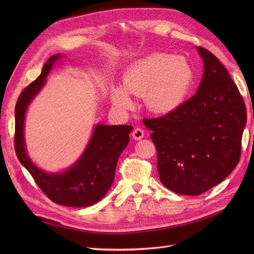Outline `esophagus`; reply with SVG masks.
Listing matches in <instances>:
<instances>
[{
    "label": "esophagus",
    "instance_id": "1",
    "mask_svg": "<svg viewBox=\"0 0 254 254\" xmlns=\"http://www.w3.org/2000/svg\"><path fill=\"white\" fill-rule=\"evenodd\" d=\"M131 137L134 138L135 140H141L144 137V130L140 127L135 128L131 132Z\"/></svg>",
    "mask_w": 254,
    "mask_h": 254
}]
</instances>
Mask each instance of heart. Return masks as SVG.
Instances as JSON below:
<instances>
[{"instance_id": "1", "label": "heart", "mask_w": 254, "mask_h": 254, "mask_svg": "<svg viewBox=\"0 0 254 254\" xmlns=\"http://www.w3.org/2000/svg\"><path fill=\"white\" fill-rule=\"evenodd\" d=\"M125 85L112 88L111 100L119 108L130 109L132 95L146 93V105L155 113L178 109L190 97L194 84L192 65L183 58L154 53L130 64L124 75Z\"/></svg>"}]
</instances>
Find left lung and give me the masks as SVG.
<instances>
[{
  "instance_id": "1",
  "label": "left lung",
  "mask_w": 254,
  "mask_h": 254,
  "mask_svg": "<svg viewBox=\"0 0 254 254\" xmlns=\"http://www.w3.org/2000/svg\"><path fill=\"white\" fill-rule=\"evenodd\" d=\"M204 74L195 95L165 116L145 118L159 179L172 191L199 195L228 177L241 157L246 107L229 72L198 46Z\"/></svg>"
}]
</instances>
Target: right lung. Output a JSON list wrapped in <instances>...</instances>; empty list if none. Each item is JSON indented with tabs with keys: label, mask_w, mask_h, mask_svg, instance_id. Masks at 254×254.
<instances>
[{
	"label": "right lung",
	"mask_w": 254,
	"mask_h": 254,
	"mask_svg": "<svg viewBox=\"0 0 254 254\" xmlns=\"http://www.w3.org/2000/svg\"><path fill=\"white\" fill-rule=\"evenodd\" d=\"M60 58L59 55L51 57L40 76L21 91L15 106L14 147L19 162L53 203L68 207H88L99 202L111 188L118 157L128 144L132 127L99 125L86 150L71 169L61 174H49L38 169L25 153L24 113L43 86L53 63Z\"/></svg>",
	"instance_id": "right-lung-1"
}]
</instances>
